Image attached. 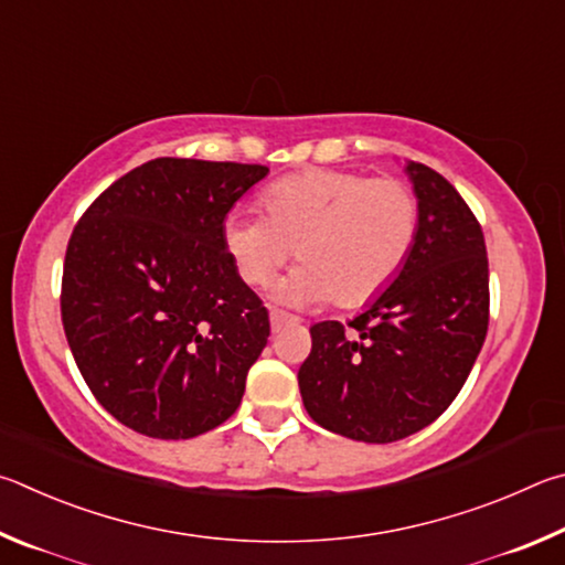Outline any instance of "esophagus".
I'll list each match as a JSON object with an SVG mask.
<instances>
[{
	"label": "esophagus",
	"mask_w": 565,
	"mask_h": 565,
	"mask_svg": "<svg viewBox=\"0 0 565 565\" xmlns=\"http://www.w3.org/2000/svg\"><path fill=\"white\" fill-rule=\"evenodd\" d=\"M290 322H295V318H290V315H285V312H280V310H270V324H273V332H280L285 324H290Z\"/></svg>",
	"instance_id": "esophagus-1"
}]
</instances>
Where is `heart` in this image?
Wrapping results in <instances>:
<instances>
[{
	"label": "heart",
	"instance_id": "1",
	"mask_svg": "<svg viewBox=\"0 0 565 565\" xmlns=\"http://www.w3.org/2000/svg\"><path fill=\"white\" fill-rule=\"evenodd\" d=\"M263 215L233 211L223 237L243 280L267 288L282 265L300 263L280 292L288 302L330 300L360 308L387 288L412 255L419 203L397 178L310 168L263 193Z\"/></svg>",
	"mask_w": 565,
	"mask_h": 565
}]
</instances>
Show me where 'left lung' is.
<instances>
[{"mask_svg":"<svg viewBox=\"0 0 565 565\" xmlns=\"http://www.w3.org/2000/svg\"><path fill=\"white\" fill-rule=\"evenodd\" d=\"M419 203L412 255L377 300L310 328L302 404L328 431L367 444L409 437L457 399L489 330L481 225L447 178L404 166Z\"/></svg>","mask_w":565,"mask_h":565,"instance_id":"1","label":"left lung"}]
</instances>
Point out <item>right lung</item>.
I'll use <instances>...</instances> for the list:
<instances>
[{"label": "right lung", "instance_id": "1", "mask_svg": "<svg viewBox=\"0 0 565 565\" xmlns=\"http://www.w3.org/2000/svg\"><path fill=\"white\" fill-rule=\"evenodd\" d=\"M257 163L156 158L88 205L66 247L62 322L88 390L128 429L191 439L241 407L270 338L225 247Z\"/></svg>", "mask_w": 565, "mask_h": 565}]
</instances>
